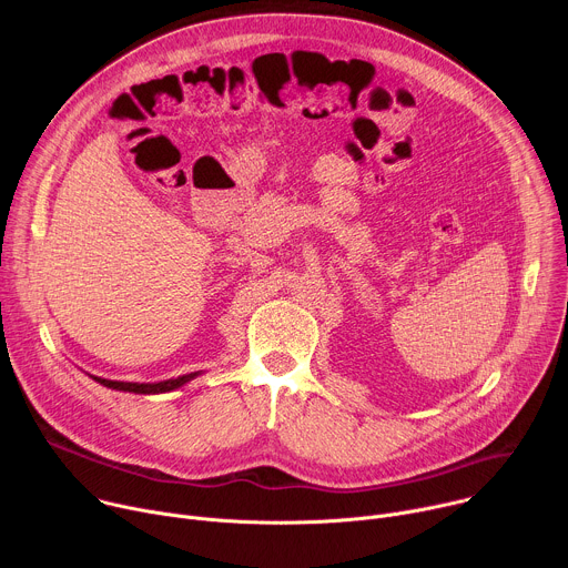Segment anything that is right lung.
I'll return each mask as SVG.
<instances>
[{
  "label": "right lung",
  "mask_w": 568,
  "mask_h": 568,
  "mask_svg": "<svg viewBox=\"0 0 568 568\" xmlns=\"http://www.w3.org/2000/svg\"><path fill=\"white\" fill-rule=\"evenodd\" d=\"M197 375H202V371L195 373H186L180 377H171L164 382H119V379H105V377H97L90 375L94 382L112 388V390H123V393H139V395H154V393H171L184 384H189L191 379H195Z\"/></svg>",
  "instance_id": "1"
}]
</instances>
